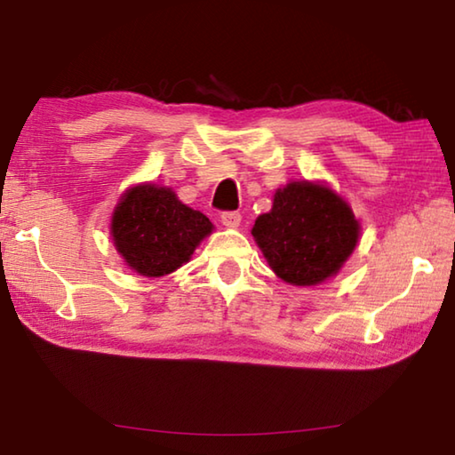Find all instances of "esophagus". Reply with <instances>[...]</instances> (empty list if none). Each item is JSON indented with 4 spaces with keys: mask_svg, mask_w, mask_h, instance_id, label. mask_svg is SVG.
I'll return each instance as SVG.
<instances>
[{
    "mask_svg": "<svg viewBox=\"0 0 455 455\" xmlns=\"http://www.w3.org/2000/svg\"><path fill=\"white\" fill-rule=\"evenodd\" d=\"M220 222H222V225H225V227H228V228H235V227L241 225V212H236V211L222 212V214H220Z\"/></svg>",
    "mask_w": 455,
    "mask_h": 455,
    "instance_id": "1",
    "label": "esophagus"
}]
</instances>
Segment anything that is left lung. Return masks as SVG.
I'll return each instance as SVG.
<instances>
[{
	"instance_id": "1",
	"label": "left lung",
	"mask_w": 455,
	"mask_h": 455,
	"mask_svg": "<svg viewBox=\"0 0 455 455\" xmlns=\"http://www.w3.org/2000/svg\"><path fill=\"white\" fill-rule=\"evenodd\" d=\"M252 236L268 267L284 283L311 287L339 273L359 241L349 204L325 184L289 182L275 192Z\"/></svg>"
}]
</instances>
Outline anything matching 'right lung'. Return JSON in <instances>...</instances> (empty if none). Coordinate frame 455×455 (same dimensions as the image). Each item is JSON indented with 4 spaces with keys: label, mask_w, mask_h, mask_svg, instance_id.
<instances>
[{
    "label": "right lung",
    "mask_w": 455,
    "mask_h": 455,
    "mask_svg": "<svg viewBox=\"0 0 455 455\" xmlns=\"http://www.w3.org/2000/svg\"><path fill=\"white\" fill-rule=\"evenodd\" d=\"M212 222L182 204L171 188L138 184L112 214V241L124 263L144 276H164L188 263Z\"/></svg>",
    "instance_id": "right-lung-1"
}]
</instances>
